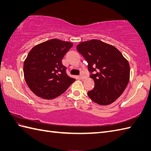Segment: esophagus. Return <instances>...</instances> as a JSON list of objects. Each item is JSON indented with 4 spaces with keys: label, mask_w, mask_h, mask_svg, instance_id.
Segmentation results:
<instances>
[{
    "label": "esophagus",
    "mask_w": 151,
    "mask_h": 151,
    "mask_svg": "<svg viewBox=\"0 0 151 151\" xmlns=\"http://www.w3.org/2000/svg\"><path fill=\"white\" fill-rule=\"evenodd\" d=\"M80 78L81 79H84L86 78V76L83 74V73H81V76H80Z\"/></svg>",
    "instance_id": "esophagus-1"
}]
</instances>
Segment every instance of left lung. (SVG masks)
Wrapping results in <instances>:
<instances>
[{
  "label": "left lung",
  "instance_id": "1",
  "mask_svg": "<svg viewBox=\"0 0 151 151\" xmlns=\"http://www.w3.org/2000/svg\"><path fill=\"white\" fill-rule=\"evenodd\" d=\"M77 50L85 58L95 86L88 95L98 104L113 103L121 95L129 81L130 67L126 59L113 45L98 40L80 43Z\"/></svg>",
  "mask_w": 151,
  "mask_h": 151
}]
</instances>
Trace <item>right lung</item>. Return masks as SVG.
Instances as JSON below:
<instances>
[{"label":"right lung","instance_id":"1","mask_svg":"<svg viewBox=\"0 0 151 151\" xmlns=\"http://www.w3.org/2000/svg\"><path fill=\"white\" fill-rule=\"evenodd\" d=\"M72 46L70 42L52 39L30 50L24 63V74L27 86L36 95L53 99L75 81L67 74V68L61 62Z\"/></svg>","mask_w":151,"mask_h":151}]
</instances>
